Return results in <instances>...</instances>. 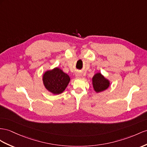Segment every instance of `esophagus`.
<instances>
[{
  "label": "esophagus",
  "mask_w": 147,
  "mask_h": 147,
  "mask_svg": "<svg viewBox=\"0 0 147 147\" xmlns=\"http://www.w3.org/2000/svg\"><path fill=\"white\" fill-rule=\"evenodd\" d=\"M75 76H76V77L77 78H81V77H82V74H81V73H77L76 74V75H75Z\"/></svg>",
  "instance_id": "34e87169"
}]
</instances>
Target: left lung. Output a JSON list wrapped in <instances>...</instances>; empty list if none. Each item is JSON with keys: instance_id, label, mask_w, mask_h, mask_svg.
<instances>
[{"instance_id": "1", "label": "left lung", "mask_w": 147, "mask_h": 147, "mask_svg": "<svg viewBox=\"0 0 147 147\" xmlns=\"http://www.w3.org/2000/svg\"><path fill=\"white\" fill-rule=\"evenodd\" d=\"M92 86L94 91L98 93L105 91L109 87L110 81L102 74L97 73L92 78Z\"/></svg>"}]
</instances>
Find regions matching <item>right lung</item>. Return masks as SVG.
I'll list each match as a JSON object with an SVG mask.
<instances>
[{"label": "right lung", "mask_w": 147, "mask_h": 147, "mask_svg": "<svg viewBox=\"0 0 147 147\" xmlns=\"http://www.w3.org/2000/svg\"><path fill=\"white\" fill-rule=\"evenodd\" d=\"M69 81V76L59 67L47 71L43 75V82L45 88L53 94H61Z\"/></svg>", "instance_id": "1"}]
</instances>
